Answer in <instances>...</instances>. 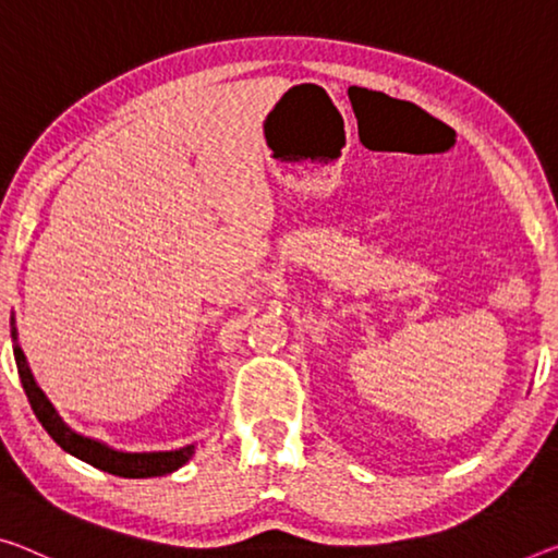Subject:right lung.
Wrapping results in <instances>:
<instances>
[{
  "mask_svg": "<svg viewBox=\"0 0 558 558\" xmlns=\"http://www.w3.org/2000/svg\"><path fill=\"white\" fill-rule=\"evenodd\" d=\"M12 341H14L16 372H20L22 387H24V393H27L32 411L37 414L39 424L47 428L51 439H54L66 453L87 461V464H92L94 469H101L107 471V474L124 476V478L165 476V474H171V471L182 469L186 461L194 457V444H186V447L171 449V451H122V449H111L105 441L92 439V436L76 434L74 428H70L62 422V416H59L57 409L51 407L47 393L37 387V381H34L27 356H24L20 341H16L14 316H12Z\"/></svg>",
  "mask_w": 558,
  "mask_h": 558,
  "instance_id": "add662e5",
  "label": "right lung"
}]
</instances>
